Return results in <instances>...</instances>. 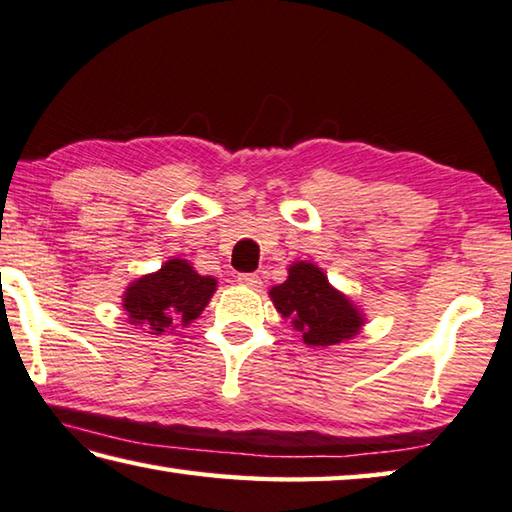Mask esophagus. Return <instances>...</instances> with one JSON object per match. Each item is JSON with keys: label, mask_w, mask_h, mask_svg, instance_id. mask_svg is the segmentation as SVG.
<instances>
[{"label": "esophagus", "mask_w": 512, "mask_h": 512, "mask_svg": "<svg viewBox=\"0 0 512 512\" xmlns=\"http://www.w3.org/2000/svg\"><path fill=\"white\" fill-rule=\"evenodd\" d=\"M237 282L244 284V286H250V288H259V284H262V277L255 275V273H239Z\"/></svg>", "instance_id": "obj_1"}]
</instances>
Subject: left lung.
Listing matches in <instances>:
<instances>
[{
  "instance_id": "1",
  "label": "left lung",
  "mask_w": 512,
  "mask_h": 512,
  "mask_svg": "<svg viewBox=\"0 0 512 512\" xmlns=\"http://www.w3.org/2000/svg\"><path fill=\"white\" fill-rule=\"evenodd\" d=\"M275 309L300 333L304 345L331 347L356 336L362 318L345 295L338 293L318 266L293 264L288 280L271 288Z\"/></svg>"
}]
</instances>
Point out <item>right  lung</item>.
<instances>
[{
	"instance_id": "obj_1",
	"label": "right lung",
	"mask_w": 512,
	"mask_h": 512,
	"mask_svg": "<svg viewBox=\"0 0 512 512\" xmlns=\"http://www.w3.org/2000/svg\"><path fill=\"white\" fill-rule=\"evenodd\" d=\"M217 280L199 275L183 259H170L159 273L145 275L125 293V311L129 322L163 333L174 324H190L206 309Z\"/></svg>"
}]
</instances>
